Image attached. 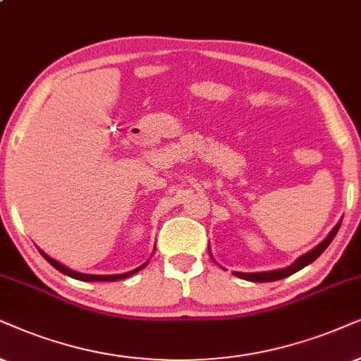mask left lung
<instances>
[{
  "instance_id": "1",
  "label": "left lung",
  "mask_w": 361,
  "mask_h": 361,
  "mask_svg": "<svg viewBox=\"0 0 361 361\" xmlns=\"http://www.w3.org/2000/svg\"><path fill=\"white\" fill-rule=\"evenodd\" d=\"M341 220H343V218H341ZM341 220H340L338 223H336L335 228H333V230L330 231V233H328L326 238L323 240L320 245H317V246H314V248L310 250V252H307L305 255H302V257L296 258L295 262L290 264V267H286V268H278V270H271V271H257V273L233 271V275L238 276V278H243V280L257 281V283L275 281V280H281V278H286V276L293 275V273L300 271V270H302V268L307 267V264L313 263L314 259H317L323 252H325V250L328 248V245H330L331 241H333V238H335V235L338 233L340 225H341ZM208 252H209V248H208ZM209 257H212V252H209ZM212 259H213V257H212ZM213 262H214V259H213Z\"/></svg>"
}]
</instances>
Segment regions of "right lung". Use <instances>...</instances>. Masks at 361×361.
Returning a JSON list of instances; mask_svg holds the SVG:
<instances>
[{"instance_id": "1", "label": "right lung", "mask_w": 361, "mask_h": 361, "mask_svg": "<svg viewBox=\"0 0 361 361\" xmlns=\"http://www.w3.org/2000/svg\"><path fill=\"white\" fill-rule=\"evenodd\" d=\"M39 253L43 255V258L47 259V262L51 264V267L56 268L58 271H61L63 275H68V276L75 278V280H81V281H116V280H125V278L135 275L136 271L143 270V268L148 264V262H147V263L141 264V267L135 268V270L126 271V273H120V275H88V273H80V271H75V270H71V268L65 267V264H63V263H59V262H56V259H53L51 257H48V255L44 253L43 250H39Z\"/></svg>"}]
</instances>
